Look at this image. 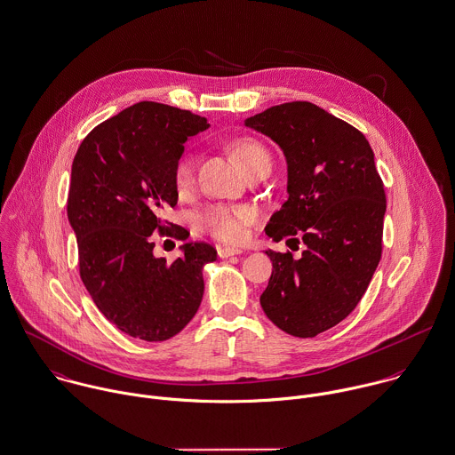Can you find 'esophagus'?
Returning a JSON list of instances; mask_svg holds the SVG:
<instances>
[{"instance_id": "1", "label": "esophagus", "mask_w": 455, "mask_h": 455, "mask_svg": "<svg viewBox=\"0 0 455 455\" xmlns=\"http://www.w3.org/2000/svg\"><path fill=\"white\" fill-rule=\"evenodd\" d=\"M241 253H243L241 250H234V248H225V246H220V248H218V255H220V259H228V257L241 255Z\"/></svg>"}]
</instances>
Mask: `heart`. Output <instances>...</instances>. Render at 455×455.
I'll return each mask as SVG.
<instances>
[{"label": "heart", "mask_w": 455, "mask_h": 455, "mask_svg": "<svg viewBox=\"0 0 455 455\" xmlns=\"http://www.w3.org/2000/svg\"><path fill=\"white\" fill-rule=\"evenodd\" d=\"M234 155L250 172L259 162L269 160V151L253 139H239L234 142ZM196 181V158L191 153L180 156L174 167V182L180 193H188ZM253 220V212L246 207L211 205L196 218L202 232L228 244H237L246 237V225Z\"/></svg>", "instance_id": "1"}]
</instances>
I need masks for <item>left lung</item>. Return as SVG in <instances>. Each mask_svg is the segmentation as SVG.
Listing matches in <instances>:
<instances>
[{
	"label": "left lung",
	"mask_w": 455,
	"mask_h": 455,
	"mask_svg": "<svg viewBox=\"0 0 455 455\" xmlns=\"http://www.w3.org/2000/svg\"><path fill=\"white\" fill-rule=\"evenodd\" d=\"M246 126L271 137L288 164V200L266 234L275 243L299 234L306 244L299 260L266 251L273 274L260 304L286 334L315 338L355 309L378 267L383 181L363 133L315 103L274 105Z\"/></svg>",
	"instance_id": "8db88e82"
}]
</instances>
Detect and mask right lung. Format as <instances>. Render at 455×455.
I'll list each match as a JSON object with an SVG mask.
<instances>
[{
  "label": "right lung",
  "mask_w": 455,
  "mask_h": 455,
  "mask_svg": "<svg viewBox=\"0 0 455 455\" xmlns=\"http://www.w3.org/2000/svg\"><path fill=\"white\" fill-rule=\"evenodd\" d=\"M205 128L207 119L189 110L139 101L92 128L74 158L67 211L81 279L101 315L132 338L171 339L202 302V269L216 250L186 243L167 264L153 255V232L188 239L162 214L178 204L174 167L184 142Z\"/></svg>",
  "instance_id": "1"
}]
</instances>
